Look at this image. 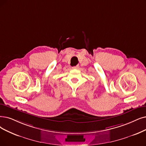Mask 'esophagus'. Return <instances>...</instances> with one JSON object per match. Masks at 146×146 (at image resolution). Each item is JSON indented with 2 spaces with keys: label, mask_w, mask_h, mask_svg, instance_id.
<instances>
[{
  "label": "esophagus",
  "mask_w": 146,
  "mask_h": 146,
  "mask_svg": "<svg viewBox=\"0 0 146 146\" xmlns=\"http://www.w3.org/2000/svg\"><path fill=\"white\" fill-rule=\"evenodd\" d=\"M73 69H78V66H73L72 68Z\"/></svg>",
  "instance_id": "esophagus-1"
}]
</instances>
